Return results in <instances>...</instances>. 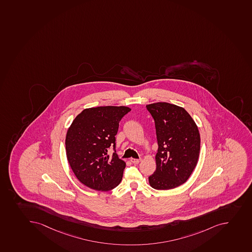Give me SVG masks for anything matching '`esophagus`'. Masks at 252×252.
Here are the masks:
<instances>
[{
  "instance_id": "1",
  "label": "esophagus",
  "mask_w": 252,
  "mask_h": 252,
  "mask_svg": "<svg viewBox=\"0 0 252 252\" xmlns=\"http://www.w3.org/2000/svg\"><path fill=\"white\" fill-rule=\"evenodd\" d=\"M130 161L132 162V163H139V162H141V158H130Z\"/></svg>"
}]
</instances>
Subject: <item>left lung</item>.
Instances as JSON below:
<instances>
[{
    "instance_id": "8db88e82",
    "label": "left lung",
    "mask_w": 252,
    "mask_h": 252,
    "mask_svg": "<svg viewBox=\"0 0 252 252\" xmlns=\"http://www.w3.org/2000/svg\"><path fill=\"white\" fill-rule=\"evenodd\" d=\"M146 108L156 123L158 146L156 172L149 183L156 189L177 188L186 182L198 162V126L183 107L174 104L156 102Z\"/></svg>"
}]
</instances>
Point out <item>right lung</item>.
<instances>
[{
  "label": "right lung",
  "mask_w": 252,
  "mask_h": 252,
  "mask_svg": "<svg viewBox=\"0 0 252 252\" xmlns=\"http://www.w3.org/2000/svg\"><path fill=\"white\" fill-rule=\"evenodd\" d=\"M131 109L127 106H97L85 109L69 127L66 158L76 178L89 188L109 191L122 180L126 163L118 157L116 135L119 123ZM110 146L115 152L107 155Z\"/></svg>",
  "instance_id": "right-lung-1"
}]
</instances>
